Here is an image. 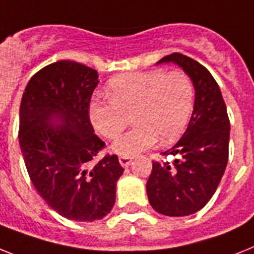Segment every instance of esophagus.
<instances>
[{
    "mask_svg": "<svg viewBox=\"0 0 254 254\" xmlns=\"http://www.w3.org/2000/svg\"><path fill=\"white\" fill-rule=\"evenodd\" d=\"M132 162L131 157H126V156H121L119 157V163L122 165L123 167H128Z\"/></svg>",
    "mask_w": 254,
    "mask_h": 254,
    "instance_id": "34e87169",
    "label": "esophagus"
}]
</instances>
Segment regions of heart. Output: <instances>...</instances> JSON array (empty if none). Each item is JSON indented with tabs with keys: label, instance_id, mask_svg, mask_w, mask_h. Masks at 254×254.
I'll list each match as a JSON object with an SVG mask.
<instances>
[{
	"label": "heart",
	"instance_id": "heart-1",
	"mask_svg": "<svg viewBox=\"0 0 254 254\" xmlns=\"http://www.w3.org/2000/svg\"><path fill=\"white\" fill-rule=\"evenodd\" d=\"M108 101H93L89 117L106 139L121 135L133 114L136 126L121 136L112 149L131 157L149 149L161 140L175 141L183 133L193 109V83L184 71L150 70L131 72L109 83Z\"/></svg>",
	"mask_w": 254,
	"mask_h": 254
}]
</instances>
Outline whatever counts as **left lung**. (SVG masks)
Returning a JSON list of instances; mask_svg holds the SVG:
<instances>
[{"mask_svg": "<svg viewBox=\"0 0 254 254\" xmlns=\"http://www.w3.org/2000/svg\"><path fill=\"white\" fill-rule=\"evenodd\" d=\"M169 62L182 67L193 83V112L182 139L162 153L177 157L174 162H153L146 193L160 214L184 217L207 204L225 174L230 119L221 89L202 64L180 53L163 57L157 64Z\"/></svg>", "mask_w": 254, "mask_h": 254, "instance_id": "left-lung-1", "label": "left lung"}]
</instances>
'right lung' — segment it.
Wrapping results in <instances>:
<instances>
[{
	"label": "right lung",
	"instance_id": "add662e5",
	"mask_svg": "<svg viewBox=\"0 0 254 254\" xmlns=\"http://www.w3.org/2000/svg\"><path fill=\"white\" fill-rule=\"evenodd\" d=\"M97 84L96 70L58 61L31 77L19 109V145L31 182L53 210L71 221L108 215L125 171L115 154L94 162L105 148L89 121Z\"/></svg>",
	"mask_w": 254,
	"mask_h": 254
}]
</instances>
